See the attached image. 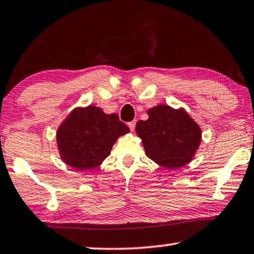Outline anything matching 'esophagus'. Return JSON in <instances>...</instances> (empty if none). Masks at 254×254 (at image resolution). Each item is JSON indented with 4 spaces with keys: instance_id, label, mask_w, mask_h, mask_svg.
Masks as SVG:
<instances>
[{
    "instance_id": "1",
    "label": "esophagus",
    "mask_w": 254,
    "mask_h": 254,
    "mask_svg": "<svg viewBox=\"0 0 254 254\" xmlns=\"http://www.w3.org/2000/svg\"><path fill=\"white\" fill-rule=\"evenodd\" d=\"M135 123H137V121H131V122H128V123H127V126H128V127H130V130H131V131H133V130H134V127H135Z\"/></svg>"
}]
</instances>
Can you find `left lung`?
Returning <instances> with one entry per match:
<instances>
[{
  "label": "left lung",
  "mask_w": 254,
  "mask_h": 254,
  "mask_svg": "<svg viewBox=\"0 0 254 254\" xmlns=\"http://www.w3.org/2000/svg\"><path fill=\"white\" fill-rule=\"evenodd\" d=\"M148 120L139 121L135 131L142 139L147 157L164 168L178 169L191 161L202 131L184 109L158 105L148 111Z\"/></svg>",
  "instance_id": "left-lung-1"
}]
</instances>
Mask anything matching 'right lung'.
<instances>
[{
	"label": "right lung",
	"instance_id": "obj_1",
	"mask_svg": "<svg viewBox=\"0 0 254 254\" xmlns=\"http://www.w3.org/2000/svg\"><path fill=\"white\" fill-rule=\"evenodd\" d=\"M128 131L117 114H105L96 106H89L68 115L57 132V143L62 160L84 171L100 165L111 155L117 138Z\"/></svg>",
	"mask_w": 254,
	"mask_h": 254
}]
</instances>
